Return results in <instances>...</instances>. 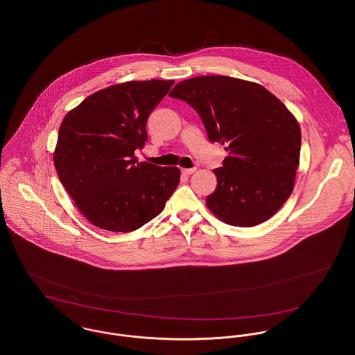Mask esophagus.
I'll return each instance as SVG.
<instances>
[{
	"label": "esophagus",
	"instance_id": "1",
	"mask_svg": "<svg viewBox=\"0 0 355 355\" xmlns=\"http://www.w3.org/2000/svg\"><path fill=\"white\" fill-rule=\"evenodd\" d=\"M194 172H196V168H186V169H182V173H183V175H187V176L193 175Z\"/></svg>",
	"mask_w": 355,
	"mask_h": 355
}]
</instances>
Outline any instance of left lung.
Returning a JSON list of instances; mask_svg holds the SVG:
<instances>
[{"mask_svg":"<svg viewBox=\"0 0 355 355\" xmlns=\"http://www.w3.org/2000/svg\"><path fill=\"white\" fill-rule=\"evenodd\" d=\"M169 96L193 106L209 141L228 152L214 169L210 211L235 227L270 218L291 196L300 165L301 128L286 105L261 85L214 75L183 80Z\"/></svg>","mask_w":355,"mask_h":355,"instance_id":"left-lung-1","label":"left lung"}]
</instances>
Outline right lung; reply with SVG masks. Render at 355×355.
<instances>
[{
	"label": "right lung",
	"mask_w": 355,
	"mask_h": 355,
	"mask_svg": "<svg viewBox=\"0 0 355 355\" xmlns=\"http://www.w3.org/2000/svg\"><path fill=\"white\" fill-rule=\"evenodd\" d=\"M173 80H141L100 90L64 117L54 166L82 214L96 227L131 232L155 216L180 180L176 166L139 162L146 121Z\"/></svg>",
	"instance_id": "1"
}]
</instances>
